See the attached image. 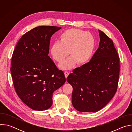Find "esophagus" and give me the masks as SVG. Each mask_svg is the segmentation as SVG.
<instances>
[{
	"label": "esophagus",
	"instance_id": "obj_1",
	"mask_svg": "<svg viewBox=\"0 0 132 132\" xmlns=\"http://www.w3.org/2000/svg\"><path fill=\"white\" fill-rule=\"evenodd\" d=\"M69 72L67 71H65V77L67 78V77H68V76L69 75Z\"/></svg>",
	"mask_w": 132,
	"mask_h": 132
}]
</instances>
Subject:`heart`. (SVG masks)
<instances>
[{
	"mask_svg": "<svg viewBox=\"0 0 132 132\" xmlns=\"http://www.w3.org/2000/svg\"><path fill=\"white\" fill-rule=\"evenodd\" d=\"M60 41H55L50 48L53 59L58 62L64 60L69 53L71 55L59 65L63 69L73 67L77 63L79 65L87 63L93 54L95 47L94 36L86 31L70 29L60 35Z\"/></svg>",
	"mask_w": 132,
	"mask_h": 132,
	"instance_id": "heart-1",
	"label": "heart"
}]
</instances>
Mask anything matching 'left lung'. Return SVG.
Masks as SVG:
<instances>
[{"label": "left lung", "mask_w": 132, "mask_h": 132, "mask_svg": "<svg viewBox=\"0 0 132 132\" xmlns=\"http://www.w3.org/2000/svg\"><path fill=\"white\" fill-rule=\"evenodd\" d=\"M99 48L90 62L73 70L67 78L72 87V104L79 112H96L104 107L117 90L120 59L113 42L99 30Z\"/></svg>", "instance_id": "1"}]
</instances>
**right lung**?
<instances>
[{"instance_id":"1","label":"right lung","mask_w":132,"mask_h":132,"mask_svg":"<svg viewBox=\"0 0 132 132\" xmlns=\"http://www.w3.org/2000/svg\"><path fill=\"white\" fill-rule=\"evenodd\" d=\"M61 29L39 26L25 33L13 51L10 69L18 97L31 109L44 111L52 105L54 91L66 81L48 55L51 37Z\"/></svg>"}]
</instances>
